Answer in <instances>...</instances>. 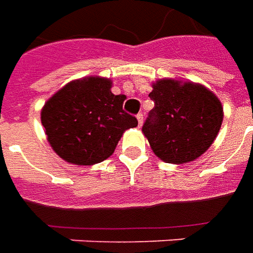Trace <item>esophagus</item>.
I'll return each mask as SVG.
<instances>
[{"label":"esophagus","mask_w":253,"mask_h":253,"mask_svg":"<svg viewBox=\"0 0 253 253\" xmlns=\"http://www.w3.org/2000/svg\"><path fill=\"white\" fill-rule=\"evenodd\" d=\"M137 119H138V126L141 127L143 125V115H142V114H138Z\"/></svg>","instance_id":"obj_1"}]
</instances>
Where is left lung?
<instances>
[{"instance_id":"8db88e82","label":"left lung","mask_w":253,"mask_h":253,"mask_svg":"<svg viewBox=\"0 0 253 253\" xmlns=\"http://www.w3.org/2000/svg\"><path fill=\"white\" fill-rule=\"evenodd\" d=\"M154 108L142 127L154 154L169 164H186L211 146L223 119L221 101L202 84L161 78L152 84Z\"/></svg>"}]
</instances>
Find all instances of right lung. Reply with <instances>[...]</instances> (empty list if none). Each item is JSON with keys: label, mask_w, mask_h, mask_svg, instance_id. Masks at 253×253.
I'll return each instance as SVG.
<instances>
[{"label": "right lung", "mask_w": 253, "mask_h": 253, "mask_svg": "<svg viewBox=\"0 0 253 253\" xmlns=\"http://www.w3.org/2000/svg\"><path fill=\"white\" fill-rule=\"evenodd\" d=\"M110 78L90 76L67 83L41 112L47 141L69 164L93 165L115 152L123 132L138 126L123 111L125 94L111 92Z\"/></svg>", "instance_id": "obj_1"}]
</instances>
